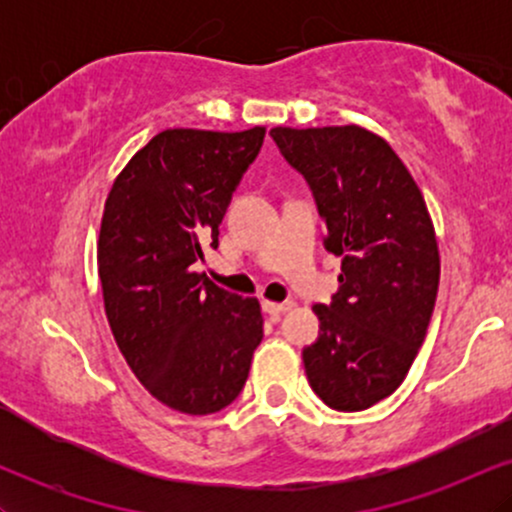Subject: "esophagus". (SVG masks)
<instances>
[{"instance_id": "1", "label": "esophagus", "mask_w": 512, "mask_h": 512, "mask_svg": "<svg viewBox=\"0 0 512 512\" xmlns=\"http://www.w3.org/2000/svg\"><path fill=\"white\" fill-rule=\"evenodd\" d=\"M291 308H293V303H291V301H284V303L262 301V310H264V313H267V315H272V317H279V315L289 313Z\"/></svg>"}]
</instances>
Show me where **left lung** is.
I'll use <instances>...</instances> for the list:
<instances>
[{
  "instance_id": "1",
  "label": "left lung",
  "mask_w": 512,
  "mask_h": 512,
  "mask_svg": "<svg viewBox=\"0 0 512 512\" xmlns=\"http://www.w3.org/2000/svg\"><path fill=\"white\" fill-rule=\"evenodd\" d=\"M342 257L339 289L317 303L320 334L303 349L308 383L327 407L363 411L402 385L436 305L440 257L424 195L385 139L368 129L274 127Z\"/></svg>"
}]
</instances>
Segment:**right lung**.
<instances>
[{
	"instance_id": "obj_1",
	"label": "right lung",
	"mask_w": 512,
	"mask_h": 512,
	"mask_svg": "<svg viewBox=\"0 0 512 512\" xmlns=\"http://www.w3.org/2000/svg\"><path fill=\"white\" fill-rule=\"evenodd\" d=\"M264 127L166 129L134 154L105 199L98 274L105 315L127 366L166 407L226 409L262 342L257 298L211 284L195 264L219 226Z\"/></svg>"
}]
</instances>
